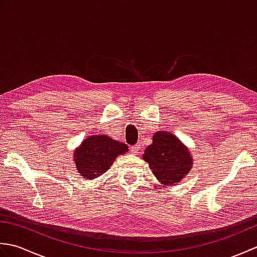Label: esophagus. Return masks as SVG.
Segmentation results:
<instances>
[{"mask_svg":"<svg viewBox=\"0 0 257 257\" xmlns=\"http://www.w3.org/2000/svg\"><path fill=\"white\" fill-rule=\"evenodd\" d=\"M139 149H140V147H139V145H136V146H133V147H132V148H130V151H132L134 155H136V154H137V152L139 151Z\"/></svg>","mask_w":257,"mask_h":257,"instance_id":"esophagus-1","label":"esophagus"}]
</instances>
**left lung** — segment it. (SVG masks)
Masks as SVG:
<instances>
[{
	"instance_id": "left-lung-1",
	"label": "left lung",
	"mask_w": 257,
	"mask_h": 257,
	"mask_svg": "<svg viewBox=\"0 0 257 257\" xmlns=\"http://www.w3.org/2000/svg\"><path fill=\"white\" fill-rule=\"evenodd\" d=\"M143 158L157 179L166 185L179 183L192 167V158L187 147L168 132L155 134Z\"/></svg>"
}]
</instances>
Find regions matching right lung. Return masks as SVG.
I'll use <instances>...</instances> for the list:
<instances>
[{"mask_svg": "<svg viewBox=\"0 0 257 257\" xmlns=\"http://www.w3.org/2000/svg\"><path fill=\"white\" fill-rule=\"evenodd\" d=\"M128 151L124 144L108 136H94L87 138L76 150L74 158L81 177L89 180L105 173L119 155Z\"/></svg>", "mask_w": 257, "mask_h": 257, "instance_id": "add662e5", "label": "right lung"}]
</instances>
